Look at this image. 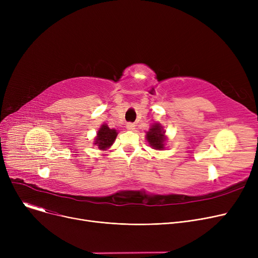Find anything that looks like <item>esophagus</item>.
Wrapping results in <instances>:
<instances>
[{"label":"esophagus","instance_id":"34e87169","mask_svg":"<svg viewBox=\"0 0 258 258\" xmlns=\"http://www.w3.org/2000/svg\"><path fill=\"white\" fill-rule=\"evenodd\" d=\"M135 126H136V125H135L134 123H127V124H126V128H127L128 131L135 130Z\"/></svg>","mask_w":258,"mask_h":258}]
</instances>
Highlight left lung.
Masks as SVG:
<instances>
[{
	"mask_svg": "<svg viewBox=\"0 0 258 258\" xmlns=\"http://www.w3.org/2000/svg\"><path fill=\"white\" fill-rule=\"evenodd\" d=\"M146 139L156 150H163L164 148V132L162 131L160 124H155L146 133Z\"/></svg>",
	"mask_w": 258,
	"mask_h": 258,
	"instance_id": "left-lung-1",
	"label": "left lung"
}]
</instances>
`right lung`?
I'll return each instance as SVG.
<instances>
[{"instance_id":"add662e5","label":"right lung","mask_w":258,"mask_h":258,"mask_svg":"<svg viewBox=\"0 0 258 258\" xmlns=\"http://www.w3.org/2000/svg\"><path fill=\"white\" fill-rule=\"evenodd\" d=\"M116 137H117L116 130H111L106 124H103L98 131L95 144H97L98 148H100V150H106V148H108L113 144Z\"/></svg>"}]
</instances>
